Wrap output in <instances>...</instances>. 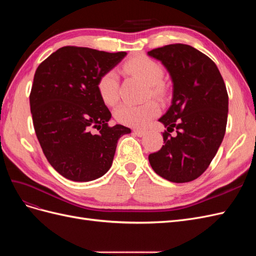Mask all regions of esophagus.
Here are the masks:
<instances>
[{
    "label": "esophagus",
    "instance_id": "1",
    "mask_svg": "<svg viewBox=\"0 0 256 256\" xmlns=\"http://www.w3.org/2000/svg\"><path fill=\"white\" fill-rule=\"evenodd\" d=\"M134 132L138 136H143L146 134V131L142 130V129H134Z\"/></svg>",
    "mask_w": 256,
    "mask_h": 256
}]
</instances>
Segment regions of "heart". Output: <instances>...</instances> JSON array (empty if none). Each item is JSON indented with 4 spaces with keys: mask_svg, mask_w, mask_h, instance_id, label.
<instances>
[{
    "mask_svg": "<svg viewBox=\"0 0 256 256\" xmlns=\"http://www.w3.org/2000/svg\"><path fill=\"white\" fill-rule=\"evenodd\" d=\"M124 69L131 74L136 76L143 82L150 85V95L160 97L164 95L160 82L164 78V69L154 60L141 56L128 60L124 64ZM97 90L102 102L113 106L118 100V76L111 69L99 76ZM159 113V106L154 102H147L143 104H122L114 112L115 120L122 125L130 127H144Z\"/></svg>",
    "mask_w": 256,
    "mask_h": 256,
    "instance_id": "heart-1",
    "label": "heart"
}]
</instances>
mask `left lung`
<instances>
[{
	"label": "left lung",
	"mask_w": 256,
	"mask_h": 256,
	"mask_svg": "<svg viewBox=\"0 0 256 256\" xmlns=\"http://www.w3.org/2000/svg\"><path fill=\"white\" fill-rule=\"evenodd\" d=\"M147 54L161 62L173 83L171 106L159 118L168 130L164 145L150 154V164L168 182H192L206 171L226 134V84L214 62L191 46L168 44Z\"/></svg>",
	"instance_id": "obj_1"
}]
</instances>
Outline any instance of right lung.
<instances>
[{
    "mask_svg": "<svg viewBox=\"0 0 256 256\" xmlns=\"http://www.w3.org/2000/svg\"><path fill=\"white\" fill-rule=\"evenodd\" d=\"M127 56L67 47L38 66L30 95V113L46 158L62 176L90 182L109 171L118 138L131 132L110 127L111 112L97 90L99 76ZM97 128L98 132H91Z\"/></svg>",
    "mask_w": 256,
    "mask_h": 256,
    "instance_id": "add662e5",
    "label": "right lung"
}]
</instances>
